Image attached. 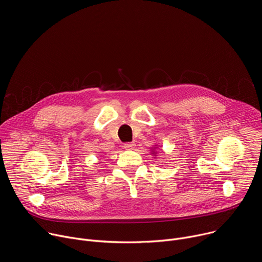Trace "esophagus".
<instances>
[{
    "label": "esophagus",
    "mask_w": 262,
    "mask_h": 262,
    "mask_svg": "<svg viewBox=\"0 0 262 262\" xmlns=\"http://www.w3.org/2000/svg\"><path fill=\"white\" fill-rule=\"evenodd\" d=\"M135 146H136V144L135 143H132V142H127V143H124L123 144V148H125V149H134L135 148Z\"/></svg>",
    "instance_id": "obj_1"
}]
</instances>
